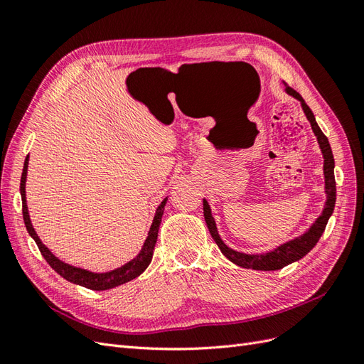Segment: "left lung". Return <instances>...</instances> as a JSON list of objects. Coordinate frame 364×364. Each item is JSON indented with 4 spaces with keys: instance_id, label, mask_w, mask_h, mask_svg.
I'll list each match as a JSON object with an SVG mask.
<instances>
[{
    "instance_id": "left-lung-1",
    "label": "left lung",
    "mask_w": 364,
    "mask_h": 364,
    "mask_svg": "<svg viewBox=\"0 0 364 364\" xmlns=\"http://www.w3.org/2000/svg\"><path fill=\"white\" fill-rule=\"evenodd\" d=\"M285 91L287 94L293 95L294 98L301 102L304 112L310 121V124L313 127L314 135L317 136L318 141V146L322 149L323 153V173H325V191H326V205L322 215L318 217L314 225L306 230L304 235H301L299 238H294L289 243H285L282 246H279L278 249H274L269 253H261V255H247V253H241L237 252L234 249L228 247L223 240L220 238L218 232H217V226L214 222V217L211 215V208H209L208 202L203 199V215H205V222L206 226L209 229V234L214 238V241L217 243L218 249L222 250L223 255L232 261L234 264L240 267H245V269H253V270H279L285 266H289V264L301 259L302 257H305L308 252H310L316 245L318 238L322 237L323 230L326 228V223L329 217H331L333 211H334V205H336V179H334V156H333V150L331 146H329L328 138L323 135V132L321 130V127L317 126L316 123V118L314 114L311 112V109L308 107V105L304 102V98L301 97L299 92H296L293 87L287 86L285 87Z\"/></svg>"
}]
</instances>
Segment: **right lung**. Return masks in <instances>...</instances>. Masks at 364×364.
<instances>
[{"label":"right lung","mask_w":364,"mask_h":364,"mask_svg":"<svg viewBox=\"0 0 364 364\" xmlns=\"http://www.w3.org/2000/svg\"><path fill=\"white\" fill-rule=\"evenodd\" d=\"M27 167H28V156L26 158L24 162V168H23V176H21V183H19V190H21V197H23V217H24V223L26 228L28 230V234L33 237V240L36 241V245L42 253V257L46 258V261L50 264L51 269L56 270L62 278H65L70 282L79 284L82 287L91 289V290H109L118 287L121 284H126L132 279H135L136 277L144 272L147 269V266L151 261L153 257V250H155V245L158 240V230H159V225L162 220V214H164V206L167 199H164L158 208V211L155 214V218H153L151 228L149 230V237L146 240L144 246H142L141 252L138 253V257L134 258L132 261H129L126 266L119 267L117 270L107 272V273H92L87 272L83 269H77L70 266V264H65L60 259H58L53 253L42 245V241L39 240V237L36 235L35 229H33L31 223H30V217H28V209H27V203H26V178H27Z\"/></svg>","instance_id":"add662e5"}]
</instances>
